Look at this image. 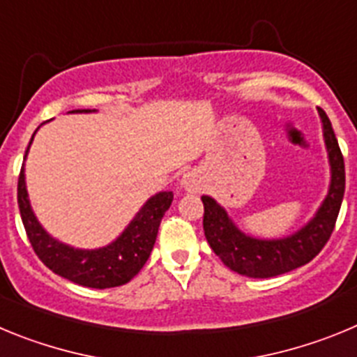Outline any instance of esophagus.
<instances>
[{
    "mask_svg": "<svg viewBox=\"0 0 357 357\" xmlns=\"http://www.w3.org/2000/svg\"><path fill=\"white\" fill-rule=\"evenodd\" d=\"M182 188L185 191H198L200 189V181L195 173H185L184 178H182Z\"/></svg>",
    "mask_w": 357,
    "mask_h": 357,
    "instance_id": "1",
    "label": "esophagus"
}]
</instances>
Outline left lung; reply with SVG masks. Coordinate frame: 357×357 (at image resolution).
I'll return each instance as SVG.
<instances>
[{
	"mask_svg": "<svg viewBox=\"0 0 357 357\" xmlns=\"http://www.w3.org/2000/svg\"><path fill=\"white\" fill-rule=\"evenodd\" d=\"M318 112L324 123V137L329 151L331 173H333L331 189L317 216L296 234L284 239H272V241L245 236L230 222L225 211L213 198L202 197L204 232L207 243L232 272L254 279H268V277L291 272L314 259L329 241L345 193V162L329 118L321 109H318Z\"/></svg>",
	"mask_w": 357,
	"mask_h": 357,
	"instance_id": "1",
	"label": "left lung"
}]
</instances>
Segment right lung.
Wrapping results in <instances>:
<instances>
[{"label": "right lung", "instance_id": "1", "mask_svg": "<svg viewBox=\"0 0 357 357\" xmlns=\"http://www.w3.org/2000/svg\"><path fill=\"white\" fill-rule=\"evenodd\" d=\"M73 112H89V110L78 109ZM172 202V191H162L151 197L144 204L143 209L137 213V216L132 220L127 230L114 243H110L109 247L98 248V250H77L53 239L39 225L28 202L23 168L17 181L19 213H21L24 230L37 257L56 275L85 288H116L134 279L150 257L151 248L155 245L160 220L169 209Z\"/></svg>", "mask_w": 357, "mask_h": 357}]
</instances>
